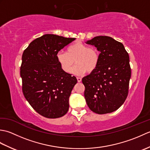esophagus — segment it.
Returning <instances> with one entry per match:
<instances>
[{
	"mask_svg": "<svg viewBox=\"0 0 150 150\" xmlns=\"http://www.w3.org/2000/svg\"><path fill=\"white\" fill-rule=\"evenodd\" d=\"M77 81L79 82H81L82 81V79L80 78V77H77Z\"/></svg>",
	"mask_w": 150,
	"mask_h": 150,
	"instance_id": "obj_1",
	"label": "esophagus"
}]
</instances>
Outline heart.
Returning a JSON list of instances; mask_svg holds the SVG:
<instances>
[{
  "label": "heart",
  "instance_id": "heart-1",
  "mask_svg": "<svg viewBox=\"0 0 150 150\" xmlns=\"http://www.w3.org/2000/svg\"><path fill=\"white\" fill-rule=\"evenodd\" d=\"M57 60L64 72H71L74 63L76 66L73 72L83 75L88 71L92 73L97 68L100 55L95 47H89L81 42H75L68 46L66 52H59L57 54Z\"/></svg>",
  "mask_w": 150,
  "mask_h": 150
}]
</instances>
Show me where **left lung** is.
<instances>
[{
  "mask_svg": "<svg viewBox=\"0 0 150 150\" xmlns=\"http://www.w3.org/2000/svg\"><path fill=\"white\" fill-rule=\"evenodd\" d=\"M86 43L100 52L97 68L82 79L86 101L94 113H111L128 96L131 78L129 55L122 43L110 37L97 36Z\"/></svg>",
  "mask_w": 150,
  "mask_h": 150,
  "instance_id": "obj_1",
  "label": "left lung"
}]
</instances>
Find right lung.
I'll return each mask as SVG.
<instances>
[{"instance_id":"add662e5","label":"right lung","mask_w":150,"mask_h":150,"mask_svg":"<svg viewBox=\"0 0 150 150\" xmlns=\"http://www.w3.org/2000/svg\"><path fill=\"white\" fill-rule=\"evenodd\" d=\"M74 40L46 34L33 40L22 54V92L31 106L44 117H61L69 110V97L77 80L62 71L56 56Z\"/></svg>"}]
</instances>
